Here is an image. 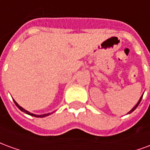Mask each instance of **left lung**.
<instances>
[{"label":"left lung","mask_w":150,"mask_h":150,"mask_svg":"<svg viewBox=\"0 0 150 150\" xmlns=\"http://www.w3.org/2000/svg\"><path fill=\"white\" fill-rule=\"evenodd\" d=\"M142 96H143V95H142V96H141V98H140V100H138V102H137V104H136L135 106H134V107L132 108V109H131V110L129 111V112L127 113V114H129V113H131V112H133V111L135 110L136 108H137V106H138V105H139V104H140V103H141V100H142Z\"/></svg>","instance_id":"8db88e82"}]
</instances>
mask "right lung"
Masks as SVG:
<instances>
[{
	"instance_id": "add662e5",
	"label": "right lung",
	"mask_w": 150,
	"mask_h": 150,
	"mask_svg": "<svg viewBox=\"0 0 150 150\" xmlns=\"http://www.w3.org/2000/svg\"><path fill=\"white\" fill-rule=\"evenodd\" d=\"M13 101H14V103L15 104H16V106L20 109V110L21 111V112H23L25 113H26V114H28V115H30V116H35V117H45V116H49V115H50V114H52V112L51 113H47V114H42V115H36V114H34V113H31L30 112H28V111H26L25 109H24L23 108L21 107L19 104L16 102V101L13 100Z\"/></svg>"
}]
</instances>
